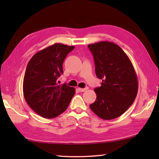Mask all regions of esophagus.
I'll list each match as a JSON object with an SVG mask.
<instances>
[{
  "label": "esophagus",
  "instance_id": "34e87169",
  "mask_svg": "<svg viewBox=\"0 0 159 159\" xmlns=\"http://www.w3.org/2000/svg\"><path fill=\"white\" fill-rule=\"evenodd\" d=\"M78 90H79L80 91V92H84V91L88 90V88H78Z\"/></svg>",
  "mask_w": 159,
  "mask_h": 159
}]
</instances>
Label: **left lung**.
<instances>
[{
	"label": "left lung",
	"mask_w": 159,
	"mask_h": 159,
	"mask_svg": "<svg viewBox=\"0 0 159 159\" xmlns=\"http://www.w3.org/2000/svg\"><path fill=\"white\" fill-rule=\"evenodd\" d=\"M95 64V73L102 80L94 89L97 95L90 107L104 120L119 117L127 111L136 98L138 77L128 55L118 45L100 41L88 45Z\"/></svg>",
	"instance_id": "obj_1"
}]
</instances>
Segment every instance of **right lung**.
I'll return each instance as SVG.
<instances>
[{
    "mask_svg": "<svg viewBox=\"0 0 159 159\" xmlns=\"http://www.w3.org/2000/svg\"><path fill=\"white\" fill-rule=\"evenodd\" d=\"M74 45L55 43L37 52L26 66L23 81L24 97L29 106L41 116L53 118L67 109L75 88L59 85L62 64Z\"/></svg>",
    "mask_w": 159,
    "mask_h": 159,
    "instance_id": "obj_1",
    "label": "right lung"
}]
</instances>
